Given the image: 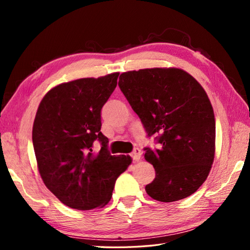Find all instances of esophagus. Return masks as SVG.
<instances>
[{
  "instance_id": "34e87169",
  "label": "esophagus",
  "mask_w": 250,
  "mask_h": 250,
  "mask_svg": "<svg viewBox=\"0 0 250 250\" xmlns=\"http://www.w3.org/2000/svg\"><path fill=\"white\" fill-rule=\"evenodd\" d=\"M131 158H132L133 161H139L141 159V150L139 147H135V149L132 151L131 153Z\"/></svg>"
}]
</instances>
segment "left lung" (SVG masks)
I'll return each mask as SVG.
<instances>
[{
    "label": "left lung",
    "instance_id": "left-lung-1",
    "mask_svg": "<svg viewBox=\"0 0 250 250\" xmlns=\"http://www.w3.org/2000/svg\"><path fill=\"white\" fill-rule=\"evenodd\" d=\"M119 87L158 147H145L155 179L147 195L175 202L195 193L215 154V117L205 90L179 68H147L120 75Z\"/></svg>",
    "mask_w": 250,
    "mask_h": 250
}]
</instances>
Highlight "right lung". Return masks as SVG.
<instances>
[{
  "instance_id": "right-lung-1",
  "label": "right lung",
  "mask_w": 250,
  "mask_h": 250,
  "mask_svg": "<svg viewBox=\"0 0 250 250\" xmlns=\"http://www.w3.org/2000/svg\"><path fill=\"white\" fill-rule=\"evenodd\" d=\"M119 73L61 83L41 101L33 125L40 174L62 204L80 210L103 207L130 166L129 155H111L101 133V109L117 87ZM102 146L97 155L93 142Z\"/></svg>"
}]
</instances>
